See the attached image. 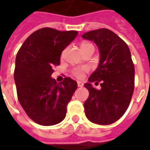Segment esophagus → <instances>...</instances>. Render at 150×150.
<instances>
[{
	"label": "esophagus",
	"instance_id": "esophagus-1",
	"mask_svg": "<svg viewBox=\"0 0 150 150\" xmlns=\"http://www.w3.org/2000/svg\"><path fill=\"white\" fill-rule=\"evenodd\" d=\"M78 87H83V83L82 82H78Z\"/></svg>",
	"mask_w": 150,
	"mask_h": 150
}]
</instances>
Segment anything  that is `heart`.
Wrapping results in <instances>:
<instances>
[{
	"label": "heart",
	"instance_id": "b5f03b06",
	"mask_svg": "<svg viewBox=\"0 0 150 150\" xmlns=\"http://www.w3.org/2000/svg\"><path fill=\"white\" fill-rule=\"evenodd\" d=\"M80 48L81 50L87 49V48H94L93 45L91 44L90 42H82L81 45H80ZM86 72V68L85 67H81V68H75L73 71H72V74L77 77L78 78H82L83 77L84 72Z\"/></svg>",
	"mask_w": 150,
	"mask_h": 150
}]
</instances>
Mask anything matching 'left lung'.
Listing matches in <instances>:
<instances>
[{
  "label": "left lung",
  "mask_w": 150,
  "mask_h": 150,
  "mask_svg": "<svg viewBox=\"0 0 150 150\" xmlns=\"http://www.w3.org/2000/svg\"><path fill=\"white\" fill-rule=\"evenodd\" d=\"M82 37L95 42L100 52L98 67L84 84L89 92L84 103L86 117L94 124H111L126 112L134 89V66L129 48L106 28L90 31ZM93 81L100 82L101 90L92 87Z\"/></svg>",
  "instance_id": "left-lung-1"
}]
</instances>
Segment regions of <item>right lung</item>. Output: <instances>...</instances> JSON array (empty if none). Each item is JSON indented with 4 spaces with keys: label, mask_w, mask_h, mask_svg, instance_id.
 I'll return each mask as SVG.
<instances>
[{
    "label": "right lung",
    "mask_w": 150,
    "mask_h": 150,
    "mask_svg": "<svg viewBox=\"0 0 150 150\" xmlns=\"http://www.w3.org/2000/svg\"><path fill=\"white\" fill-rule=\"evenodd\" d=\"M77 35V31L42 28L26 38L17 52L14 71L17 98L27 116L40 125L62 122L78 88L72 78L57 83L51 78L53 67L60 64L62 52Z\"/></svg>",
    "instance_id": "1"
}]
</instances>
